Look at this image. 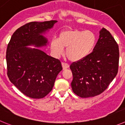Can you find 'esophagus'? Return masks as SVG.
<instances>
[{"instance_id":"esophagus-1","label":"esophagus","mask_w":125,"mask_h":125,"mask_svg":"<svg viewBox=\"0 0 125 125\" xmlns=\"http://www.w3.org/2000/svg\"><path fill=\"white\" fill-rule=\"evenodd\" d=\"M62 65L63 70H66L69 68V65H68L67 63H62Z\"/></svg>"}]
</instances>
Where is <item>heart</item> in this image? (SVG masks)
<instances>
[{
  "label": "heart",
  "mask_w": 125,
  "mask_h": 125,
  "mask_svg": "<svg viewBox=\"0 0 125 125\" xmlns=\"http://www.w3.org/2000/svg\"><path fill=\"white\" fill-rule=\"evenodd\" d=\"M96 36L90 30L66 29L58 33V39H53L50 46L52 52L58 57L66 49V55L70 61L78 62L91 53L96 43Z\"/></svg>",
  "instance_id": "b5f03b06"
}]
</instances>
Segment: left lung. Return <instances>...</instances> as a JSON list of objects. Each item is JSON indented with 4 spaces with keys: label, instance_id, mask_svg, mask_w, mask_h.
<instances>
[{
    "label": "left lung",
    "instance_id": "left-lung-1",
    "mask_svg": "<svg viewBox=\"0 0 125 125\" xmlns=\"http://www.w3.org/2000/svg\"><path fill=\"white\" fill-rule=\"evenodd\" d=\"M90 54L70 66L72 90L82 98L93 97L104 92L118 73L119 49L106 29L102 28Z\"/></svg>",
    "mask_w": 125,
    "mask_h": 125
}]
</instances>
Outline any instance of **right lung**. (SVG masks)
Listing matches in <instances>:
<instances>
[{
	"mask_svg": "<svg viewBox=\"0 0 125 125\" xmlns=\"http://www.w3.org/2000/svg\"><path fill=\"white\" fill-rule=\"evenodd\" d=\"M57 22L27 23L13 33L8 44V77L22 93L32 98H42L49 94L62 70L58 59L38 49L49 45V40L44 35ZM30 46L35 48L28 47Z\"/></svg>",
	"mask_w": 125,
	"mask_h": 125,
	"instance_id": "1",
	"label": "right lung"
}]
</instances>
